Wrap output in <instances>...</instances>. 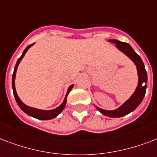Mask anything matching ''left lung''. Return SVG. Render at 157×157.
<instances>
[{
  "instance_id": "8db88e82",
  "label": "left lung",
  "mask_w": 157,
  "mask_h": 157,
  "mask_svg": "<svg viewBox=\"0 0 157 157\" xmlns=\"http://www.w3.org/2000/svg\"><path fill=\"white\" fill-rule=\"evenodd\" d=\"M108 41L116 44V47L118 50H121L122 53H124L127 57H129V59L134 62V63L136 65L138 76H139V83H138V86H137L134 94L126 102H124L117 109L108 111V110L102 109L100 107L95 106L96 108L106 117L117 118V117H121L129 114L139 107V105L141 103L144 96H145V94H146L147 76V71L145 67H144V62L139 57V54L133 50V48L128 43L121 42L120 40H114V39L109 40Z\"/></svg>"
}]
</instances>
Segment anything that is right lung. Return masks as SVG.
<instances>
[{
  "label": "right lung",
  "instance_id": "right-lung-1",
  "mask_svg": "<svg viewBox=\"0 0 157 157\" xmlns=\"http://www.w3.org/2000/svg\"><path fill=\"white\" fill-rule=\"evenodd\" d=\"M34 45V43L32 44V45H29L28 46H27L24 51L23 52L21 57L19 59H18V61L16 63L15 67H14V70H13V76H12V88H13V96H14V98H15L16 102L18 103V107H20L21 109L23 110V112H25L26 114H28V116H30V117H33L34 118H36L38 120H50L53 119L54 117H56L58 115H59L63 112V110L64 109V107L66 106L67 103V97L68 95L69 92L71 90V89L73 88L74 85H71L68 87L67 89V92L66 94V96H65V98H64L63 102L62 103V104L60 106H59L56 108H54V109L52 110H40V109H36V108H34V107H31L27 106L26 104L22 102L20 100V98H18V94H17V92H16L15 90V84H14V81H15V76H16V71H17V68H18V66L19 63L21 62L22 59L23 58V56L25 55L26 52L28 51V49L30 47H32L33 45Z\"/></svg>",
  "mask_w": 157,
  "mask_h": 157
}]
</instances>
